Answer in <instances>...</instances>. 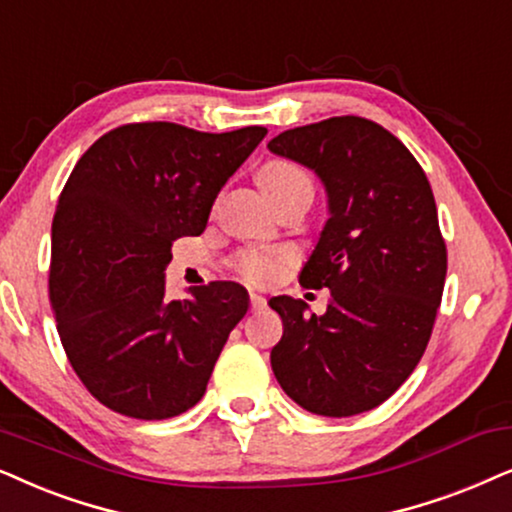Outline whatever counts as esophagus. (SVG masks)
<instances>
[{
    "mask_svg": "<svg viewBox=\"0 0 512 512\" xmlns=\"http://www.w3.org/2000/svg\"><path fill=\"white\" fill-rule=\"evenodd\" d=\"M249 305H251V310H263L265 308V298L261 294H251Z\"/></svg>",
    "mask_w": 512,
    "mask_h": 512,
    "instance_id": "34e87169",
    "label": "esophagus"
}]
</instances>
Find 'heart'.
<instances>
[{
  "label": "heart",
  "mask_w": 512,
  "mask_h": 512,
  "mask_svg": "<svg viewBox=\"0 0 512 512\" xmlns=\"http://www.w3.org/2000/svg\"><path fill=\"white\" fill-rule=\"evenodd\" d=\"M258 183L272 204L282 202L291 195H313V181L305 174V169L298 167L296 162L289 159H270L265 162L261 171H258ZM294 261L291 254H270V251H244L237 256L235 270L242 280L249 284H263L275 282L280 277V272Z\"/></svg>",
  "instance_id": "b5f03b06"
}]
</instances>
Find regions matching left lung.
<instances>
[{"mask_svg": "<svg viewBox=\"0 0 512 512\" xmlns=\"http://www.w3.org/2000/svg\"><path fill=\"white\" fill-rule=\"evenodd\" d=\"M268 148L324 183L329 218L298 280L331 291L324 315L270 298L284 324L272 371L313 414H362L407 381L433 334L447 277L433 190L404 143L364 117L296 126Z\"/></svg>", "mask_w": 512, "mask_h": 512, "instance_id": "obj_1", "label": "left lung"}]
</instances>
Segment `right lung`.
Listing matches in <instances>:
<instances>
[{
	"mask_svg": "<svg viewBox=\"0 0 512 512\" xmlns=\"http://www.w3.org/2000/svg\"><path fill=\"white\" fill-rule=\"evenodd\" d=\"M265 134L124 124L72 169L51 225V308L79 381L117 414L162 421L195 407L247 315L235 282L167 301L164 270L171 244L202 235L216 195Z\"/></svg>",
	"mask_w": 512,
	"mask_h": 512,
	"instance_id": "right-lung-1",
	"label": "right lung"
}]
</instances>
